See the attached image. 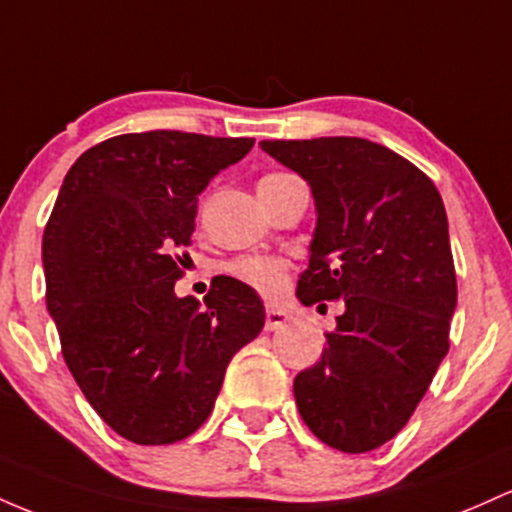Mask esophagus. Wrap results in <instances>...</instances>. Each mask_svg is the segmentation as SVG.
Masks as SVG:
<instances>
[{"label": "esophagus", "instance_id": "obj_1", "mask_svg": "<svg viewBox=\"0 0 512 512\" xmlns=\"http://www.w3.org/2000/svg\"><path fill=\"white\" fill-rule=\"evenodd\" d=\"M287 321H290V314H287L285 309H278V307H268L266 309V329L268 331L283 329Z\"/></svg>", "mask_w": 512, "mask_h": 512}]
</instances>
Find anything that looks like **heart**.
Here are the masks:
<instances>
[{"label":"heart","mask_w":512,"mask_h":512,"mask_svg":"<svg viewBox=\"0 0 512 512\" xmlns=\"http://www.w3.org/2000/svg\"><path fill=\"white\" fill-rule=\"evenodd\" d=\"M285 176L290 174H268L263 176L258 186L280 181L285 179ZM232 273L237 275L239 280H244V283L256 287V290L263 292V295H275V292L280 290V285H283L285 263L271 256H249V258H241L237 263H232Z\"/></svg>","instance_id":"obj_1"}]
</instances>
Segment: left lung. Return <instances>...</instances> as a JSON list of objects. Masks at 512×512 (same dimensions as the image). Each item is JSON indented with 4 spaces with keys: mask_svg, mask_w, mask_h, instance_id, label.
Segmentation results:
<instances>
[{
    "mask_svg": "<svg viewBox=\"0 0 512 512\" xmlns=\"http://www.w3.org/2000/svg\"><path fill=\"white\" fill-rule=\"evenodd\" d=\"M309 183L317 229L302 304L343 300L317 365L295 377L302 421L341 452H370L409 423L450 348L457 307L447 215L435 183L363 137L263 140Z\"/></svg>",
    "mask_w": 512,
    "mask_h": 512,
    "instance_id": "8db88e82",
    "label": "left lung"
}]
</instances>
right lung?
<instances>
[{
	"label": "right lung",
	"mask_w": 512,
	"mask_h": 512,
	"mask_svg": "<svg viewBox=\"0 0 512 512\" xmlns=\"http://www.w3.org/2000/svg\"><path fill=\"white\" fill-rule=\"evenodd\" d=\"M251 147L181 130L111 137L72 164L45 225V302L65 363L94 411L137 445L203 426L229 360L263 329L261 297L241 280H212L203 304L174 292L198 195Z\"/></svg>",
	"instance_id": "right-lung-1"
}]
</instances>
